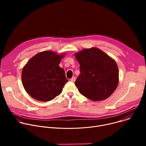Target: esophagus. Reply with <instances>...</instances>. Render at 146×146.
I'll return each mask as SVG.
<instances>
[{
	"label": "esophagus",
	"mask_w": 146,
	"mask_h": 146,
	"mask_svg": "<svg viewBox=\"0 0 146 146\" xmlns=\"http://www.w3.org/2000/svg\"><path fill=\"white\" fill-rule=\"evenodd\" d=\"M70 81H71L72 82H74V81H76V77H75L74 76H73V77L70 79Z\"/></svg>",
	"instance_id": "obj_1"
}]
</instances>
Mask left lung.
<instances>
[{
	"mask_svg": "<svg viewBox=\"0 0 146 146\" xmlns=\"http://www.w3.org/2000/svg\"><path fill=\"white\" fill-rule=\"evenodd\" d=\"M80 74L75 81L80 93L93 101L109 98L118 84L116 62L97 48L82 50L75 54Z\"/></svg>",
	"mask_w": 146,
	"mask_h": 146,
	"instance_id": "8db88e82",
	"label": "left lung"
}]
</instances>
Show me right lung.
<instances>
[{"label": "right lung", "mask_w": 146, "mask_h": 146, "mask_svg": "<svg viewBox=\"0 0 146 146\" xmlns=\"http://www.w3.org/2000/svg\"><path fill=\"white\" fill-rule=\"evenodd\" d=\"M63 56V54L45 51L37 54L28 62L22 72V82L33 98L47 102L61 93L68 81L64 70L59 66Z\"/></svg>", "instance_id": "add662e5"}]
</instances>
